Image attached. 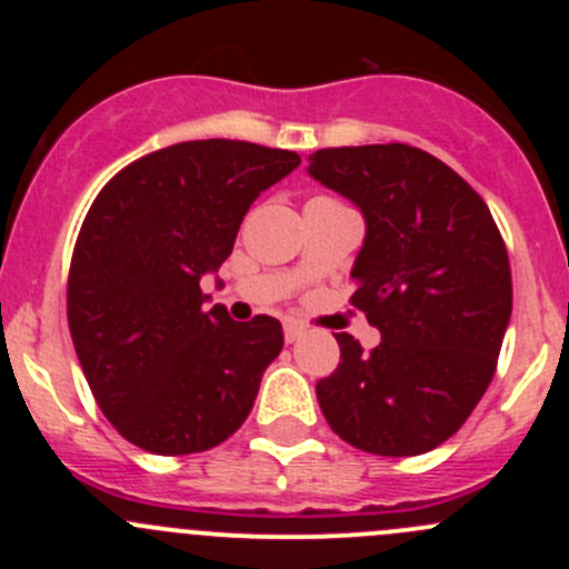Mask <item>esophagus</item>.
<instances>
[{
	"label": "esophagus",
	"instance_id": "1",
	"mask_svg": "<svg viewBox=\"0 0 569 569\" xmlns=\"http://www.w3.org/2000/svg\"><path fill=\"white\" fill-rule=\"evenodd\" d=\"M302 332H306V327H302L300 321H295V319L283 321V336H286V341H289V343H295L297 338L302 336Z\"/></svg>",
	"mask_w": 569,
	"mask_h": 569
}]
</instances>
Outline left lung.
Wrapping results in <instances>:
<instances>
[{
	"instance_id": "8db88e82",
	"label": "left lung",
	"mask_w": 569,
	"mask_h": 569,
	"mask_svg": "<svg viewBox=\"0 0 569 569\" xmlns=\"http://www.w3.org/2000/svg\"><path fill=\"white\" fill-rule=\"evenodd\" d=\"M308 173L366 220L352 306L380 330L363 352L336 332L341 363L317 382L327 423L380 457L438 449L496 375L512 317V269L490 209L449 164L405 142L321 148Z\"/></svg>"
}]
</instances>
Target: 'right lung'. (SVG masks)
I'll return each instance as SVG.
<instances>
[{
    "label": "right lung",
    "instance_id": "right-lung-1",
    "mask_svg": "<svg viewBox=\"0 0 569 569\" xmlns=\"http://www.w3.org/2000/svg\"><path fill=\"white\" fill-rule=\"evenodd\" d=\"M297 164L295 151L244 140L178 142L120 170L90 206L68 327L101 412L142 451H209L250 416L283 327L209 311L200 278L231 256L252 200Z\"/></svg>",
    "mask_w": 569,
    "mask_h": 569
}]
</instances>
